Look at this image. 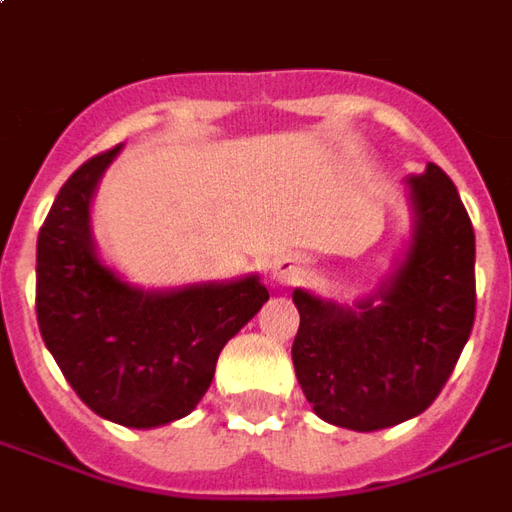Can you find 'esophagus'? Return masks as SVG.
<instances>
[{
    "label": "esophagus",
    "mask_w": 512,
    "mask_h": 512,
    "mask_svg": "<svg viewBox=\"0 0 512 512\" xmlns=\"http://www.w3.org/2000/svg\"><path fill=\"white\" fill-rule=\"evenodd\" d=\"M271 274H274V280H277V282H291L293 280V268L285 266V263H277Z\"/></svg>",
    "instance_id": "1"
}]
</instances>
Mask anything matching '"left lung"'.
Masks as SVG:
<instances>
[{
	"label": "left lung",
	"mask_w": 512,
	"mask_h": 512,
	"mask_svg": "<svg viewBox=\"0 0 512 512\" xmlns=\"http://www.w3.org/2000/svg\"><path fill=\"white\" fill-rule=\"evenodd\" d=\"M413 238L377 291L335 305L296 288L293 368L318 418L374 432L424 413L466 346L474 310V227L435 163L407 177Z\"/></svg>",
	"instance_id": "1"
}]
</instances>
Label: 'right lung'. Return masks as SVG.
<instances>
[{"label": "right lung", "mask_w": 512, "mask_h": 512, "mask_svg": "<svg viewBox=\"0 0 512 512\" xmlns=\"http://www.w3.org/2000/svg\"><path fill=\"white\" fill-rule=\"evenodd\" d=\"M121 146L60 188L38 232L35 313L46 349L96 416L152 430L188 416L213 382L224 343L268 302L257 274L144 291L96 255L91 199Z\"/></svg>", "instance_id": "obj_1"}]
</instances>
